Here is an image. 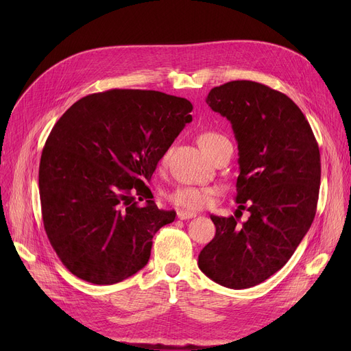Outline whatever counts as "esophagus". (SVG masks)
Returning a JSON list of instances; mask_svg holds the SVG:
<instances>
[{"label":"esophagus","instance_id":"34e87169","mask_svg":"<svg viewBox=\"0 0 351 351\" xmlns=\"http://www.w3.org/2000/svg\"><path fill=\"white\" fill-rule=\"evenodd\" d=\"M196 217V213L189 212V210H178V219L180 220H186V219H192Z\"/></svg>","mask_w":351,"mask_h":351}]
</instances>
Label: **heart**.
<instances>
[{
  "instance_id": "b5f03b06",
  "label": "heart",
  "mask_w": 351,
  "mask_h": 351,
  "mask_svg": "<svg viewBox=\"0 0 351 351\" xmlns=\"http://www.w3.org/2000/svg\"><path fill=\"white\" fill-rule=\"evenodd\" d=\"M222 136L216 132H202L197 136V142L202 149L206 151L213 142H216ZM210 196H212V191L206 188L179 186L168 195V200L178 208L195 210V209L205 208L209 204Z\"/></svg>"
}]
</instances>
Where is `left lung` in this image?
I'll return each instance as SVG.
<instances>
[{
	"mask_svg": "<svg viewBox=\"0 0 351 351\" xmlns=\"http://www.w3.org/2000/svg\"><path fill=\"white\" fill-rule=\"evenodd\" d=\"M230 121L239 149L236 202L249 219L210 215L216 234L199 269L229 289H247L279 271L316 215L320 152L311 128L287 95L253 81L215 86L206 98ZM247 203L246 207L244 204Z\"/></svg>",
	"mask_w": 351,
	"mask_h": 351,
	"instance_id": "obj_1",
	"label": "left lung"
}]
</instances>
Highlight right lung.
Segmentation results:
<instances>
[{
  "label": "right lung",
  "mask_w": 351,
  "mask_h": 351,
  "mask_svg": "<svg viewBox=\"0 0 351 351\" xmlns=\"http://www.w3.org/2000/svg\"><path fill=\"white\" fill-rule=\"evenodd\" d=\"M192 109L158 90L110 89L81 98L53 125L40 162L43 220L77 278L114 285L146 266L155 233L176 212L158 209L145 182Z\"/></svg>",
  "instance_id": "right-lung-1"
}]
</instances>
